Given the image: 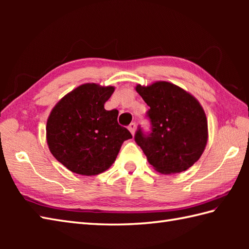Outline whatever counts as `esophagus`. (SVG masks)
<instances>
[{
  "label": "esophagus",
  "mask_w": 249,
  "mask_h": 249,
  "mask_svg": "<svg viewBox=\"0 0 249 249\" xmlns=\"http://www.w3.org/2000/svg\"><path fill=\"white\" fill-rule=\"evenodd\" d=\"M128 129L130 130V133L134 135L135 131H136V123H134V122H133V123H130V124L128 125Z\"/></svg>",
  "instance_id": "obj_1"
}]
</instances>
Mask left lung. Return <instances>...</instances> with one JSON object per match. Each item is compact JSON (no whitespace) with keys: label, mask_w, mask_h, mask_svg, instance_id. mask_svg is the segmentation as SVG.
<instances>
[{"label":"left lung","mask_w":249,"mask_h":249,"mask_svg":"<svg viewBox=\"0 0 249 249\" xmlns=\"http://www.w3.org/2000/svg\"><path fill=\"white\" fill-rule=\"evenodd\" d=\"M136 91L150 107L145 113L150 130L139 125L136 143L158 172L187 170L202 155L208 141V121L198 100L166 81L137 86Z\"/></svg>","instance_id":"8db88e82"}]
</instances>
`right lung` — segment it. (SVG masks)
Wrapping results in <instances>:
<instances>
[{"label":"right lung","mask_w":249,"mask_h":249,"mask_svg":"<svg viewBox=\"0 0 249 249\" xmlns=\"http://www.w3.org/2000/svg\"><path fill=\"white\" fill-rule=\"evenodd\" d=\"M113 87L87 83L63 97L47 121V142L57 161L82 176H96L114 162L122 144L133 138L118 123L119 111L106 110Z\"/></svg>","instance_id":"1"}]
</instances>
